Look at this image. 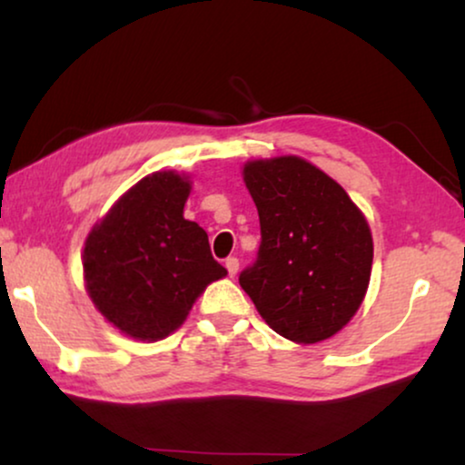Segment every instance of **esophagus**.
Segmentation results:
<instances>
[{
	"label": "esophagus",
	"mask_w": 465,
	"mask_h": 465,
	"mask_svg": "<svg viewBox=\"0 0 465 465\" xmlns=\"http://www.w3.org/2000/svg\"><path fill=\"white\" fill-rule=\"evenodd\" d=\"M224 266H226L228 275L234 277V275H237V271H239V260H237V258H226Z\"/></svg>",
	"instance_id": "obj_1"
}]
</instances>
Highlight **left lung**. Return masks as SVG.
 <instances>
[{"mask_svg": "<svg viewBox=\"0 0 465 465\" xmlns=\"http://www.w3.org/2000/svg\"><path fill=\"white\" fill-rule=\"evenodd\" d=\"M243 182L262 243L241 288L283 339L313 345L351 322L372 271V234L339 182L301 156L256 158Z\"/></svg>", "mask_w": 465, "mask_h": 465, "instance_id": "obj_1", "label": "left lung"}]
</instances>
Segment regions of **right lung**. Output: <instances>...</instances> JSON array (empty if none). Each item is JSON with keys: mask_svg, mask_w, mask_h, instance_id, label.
<instances>
[{"mask_svg": "<svg viewBox=\"0 0 465 465\" xmlns=\"http://www.w3.org/2000/svg\"><path fill=\"white\" fill-rule=\"evenodd\" d=\"M190 190L186 173L145 175L84 241V285L94 309L135 341L167 339L207 285L228 275L212 256L207 232L183 218Z\"/></svg>", "mask_w": 465, "mask_h": 465, "instance_id": "obj_1", "label": "right lung"}]
</instances>
